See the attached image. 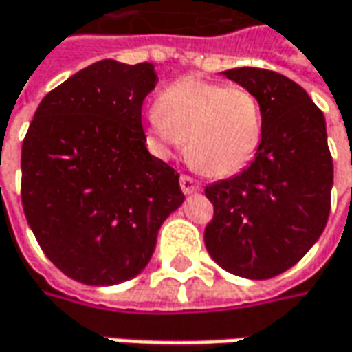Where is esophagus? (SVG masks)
I'll list each match as a JSON object with an SVG mask.
<instances>
[{
	"label": "esophagus",
	"mask_w": 352,
	"mask_h": 352,
	"mask_svg": "<svg viewBox=\"0 0 352 352\" xmlns=\"http://www.w3.org/2000/svg\"><path fill=\"white\" fill-rule=\"evenodd\" d=\"M179 185H181V191L185 192V195H192V192L201 191L199 181H195V179L189 175H181V179H179Z\"/></svg>",
	"instance_id": "esophagus-1"
}]
</instances>
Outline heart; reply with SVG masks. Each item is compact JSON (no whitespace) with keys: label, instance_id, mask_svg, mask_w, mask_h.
I'll use <instances>...</instances> for the list:
<instances>
[{"label":"heart","instance_id":"heart-1","mask_svg":"<svg viewBox=\"0 0 352 352\" xmlns=\"http://www.w3.org/2000/svg\"><path fill=\"white\" fill-rule=\"evenodd\" d=\"M147 128L160 155L171 157L187 142L197 169L228 177L256 157L264 116L250 90L187 76L161 92Z\"/></svg>","mask_w":352,"mask_h":352}]
</instances>
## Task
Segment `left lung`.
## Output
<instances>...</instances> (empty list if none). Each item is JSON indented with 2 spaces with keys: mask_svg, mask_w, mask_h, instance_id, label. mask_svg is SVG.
I'll list each match as a JSON object with an SVG mask.
<instances>
[{
  "mask_svg": "<svg viewBox=\"0 0 352 352\" xmlns=\"http://www.w3.org/2000/svg\"><path fill=\"white\" fill-rule=\"evenodd\" d=\"M221 74L258 98L264 133L242 173L205 189L214 206L206 250L234 276L267 280L296 266L327 224L333 160L325 116L280 72L242 67Z\"/></svg>",
  "mask_w": 352,
  "mask_h": 352,
  "instance_id": "8db88e82",
  "label": "left lung"
}]
</instances>
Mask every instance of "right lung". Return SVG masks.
I'll list each match as a JSON object with an SVG mask.
<instances>
[{
  "label": "right lung",
  "mask_w": 352,
  "mask_h": 352,
  "mask_svg": "<svg viewBox=\"0 0 352 352\" xmlns=\"http://www.w3.org/2000/svg\"><path fill=\"white\" fill-rule=\"evenodd\" d=\"M151 63L98 60L41 100L21 149V201L47 258L86 285H116L149 264L183 205L179 173L146 147Z\"/></svg>",
  "instance_id": "add662e5"
}]
</instances>
